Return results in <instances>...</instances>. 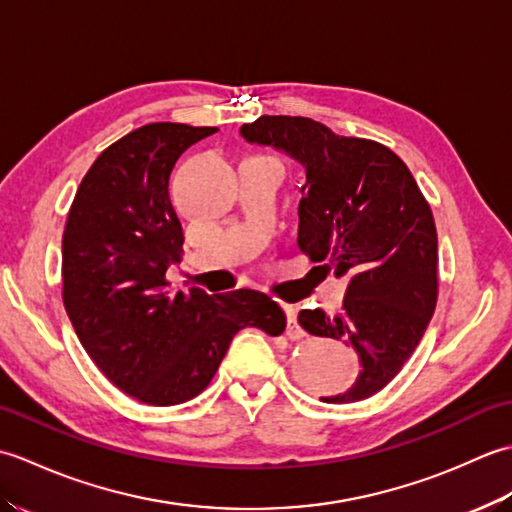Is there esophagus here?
<instances>
[{
    "instance_id": "1",
    "label": "esophagus",
    "mask_w": 512,
    "mask_h": 512,
    "mask_svg": "<svg viewBox=\"0 0 512 512\" xmlns=\"http://www.w3.org/2000/svg\"><path fill=\"white\" fill-rule=\"evenodd\" d=\"M284 310H286V317H288V328H286L288 339H292V341L303 339V336H306V330H303L299 321H297V308L295 306H284Z\"/></svg>"
}]
</instances>
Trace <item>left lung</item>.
Segmentation results:
<instances>
[{"mask_svg": "<svg viewBox=\"0 0 512 512\" xmlns=\"http://www.w3.org/2000/svg\"><path fill=\"white\" fill-rule=\"evenodd\" d=\"M248 143L286 151L306 167L299 248L347 277L339 314L301 310V328L352 345L361 374L343 405L374 396L416 350L438 301V233L429 202L394 151L334 134L303 116H259Z\"/></svg>", "mask_w": 512, "mask_h": 512, "instance_id": "8db88e82", "label": "left lung"}]
</instances>
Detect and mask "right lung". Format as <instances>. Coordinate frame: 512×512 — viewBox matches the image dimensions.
Listing matches in <instances>:
<instances>
[{"label": "right lung", "mask_w": 512, "mask_h": 512, "mask_svg": "<svg viewBox=\"0 0 512 512\" xmlns=\"http://www.w3.org/2000/svg\"><path fill=\"white\" fill-rule=\"evenodd\" d=\"M217 127L149 123L94 160L63 231V306L85 352L118 389L154 407L206 389L233 336H279L286 314L264 292L171 295L167 268L180 262L182 224L169 176L184 149Z\"/></svg>", "instance_id": "1"}]
</instances>
